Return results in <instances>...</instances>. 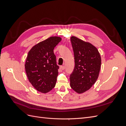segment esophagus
Instances as JSON below:
<instances>
[{
	"label": "esophagus",
	"instance_id": "34e87169",
	"mask_svg": "<svg viewBox=\"0 0 126 126\" xmlns=\"http://www.w3.org/2000/svg\"><path fill=\"white\" fill-rule=\"evenodd\" d=\"M60 69H62V70H64V69H65V66H62L60 67Z\"/></svg>",
	"mask_w": 126,
	"mask_h": 126
}]
</instances>
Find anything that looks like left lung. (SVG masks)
Wrapping results in <instances>:
<instances>
[{
  "instance_id": "8db88e82",
  "label": "left lung",
  "mask_w": 126,
  "mask_h": 126,
  "mask_svg": "<svg viewBox=\"0 0 126 126\" xmlns=\"http://www.w3.org/2000/svg\"><path fill=\"white\" fill-rule=\"evenodd\" d=\"M70 41L75 63L70 76V87L76 92L81 94L89 90L98 79L101 57L97 48L88 42L75 36L70 38Z\"/></svg>"
}]
</instances>
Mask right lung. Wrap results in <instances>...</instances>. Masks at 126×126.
<instances>
[{
	"mask_svg": "<svg viewBox=\"0 0 126 126\" xmlns=\"http://www.w3.org/2000/svg\"><path fill=\"white\" fill-rule=\"evenodd\" d=\"M62 40L50 37L34 46L28 52L25 70L29 82L42 93H47L55 86L59 67L56 63L54 48Z\"/></svg>",
	"mask_w": 126,
	"mask_h": 126,
	"instance_id": "add662e5",
	"label": "right lung"
}]
</instances>
